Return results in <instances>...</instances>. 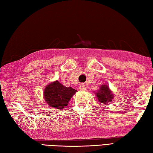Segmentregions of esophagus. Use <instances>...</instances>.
Returning a JSON list of instances; mask_svg holds the SVG:
<instances>
[{"instance_id":"esophagus-1","label":"esophagus","mask_w":153,"mask_h":153,"mask_svg":"<svg viewBox=\"0 0 153 153\" xmlns=\"http://www.w3.org/2000/svg\"><path fill=\"white\" fill-rule=\"evenodd\" d=\"M86 87L84 84H81L79 86V90H81V91H84V90H86Z\"/></svg>"}]
</instances>
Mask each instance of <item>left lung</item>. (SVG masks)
I'll return each mask as SVG.
<instances>
[{
  "label": "left lung",
  "mask_w": 153,
  "mask_h": 153,
  "mask_svg": "<svg viewBox=\"0 0 153 153\" xmlns=\"http://www.w3.org/2000/svg\"><path fill=\"white\" fill-rule=\"evenodd\" d=\"M97 96L98 100L104 104H107V103L111 102L113 98V96L111 94L109 88L106 85L100 87V90L97 93Z\"/></svg>",
  "instance_id": "obj_1"
}]
</instances>
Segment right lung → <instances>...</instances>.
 Returning a JSON list of instances; mask_svg holds the SVG:
<instances>
[{"instance_id": "obj_1", "label": "right lung", "mask_w": 153, "mask_h": 153, "mask_svg": "<svg viewBox=\"0 0 153 153\" xmlns=\"http://www.w3.org/2000/svg\"><path fill=\"white\" fill-rule=\"evenodd\" d=\"M76 90L71 87L67 88L58 81L53 82L46 87L44 92L45 99L49 106L56 108H63L67 105Z\"/></svg>"}]
</instances>
